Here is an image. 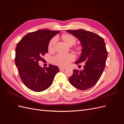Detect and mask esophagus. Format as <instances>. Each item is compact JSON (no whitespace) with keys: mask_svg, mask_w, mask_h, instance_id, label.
Returning a JSON list of instances; mask_svg holds the SVG:
<instances>
[{"mask_svg":"<svg viewBox=\"0 0 124 124\" xmlns=\"http://www.w3.org/2000/svg\"><path fill=\"white\" fill-rule=\"evenodd\" d=\"M59 69L60 71H62L63 70H65L66 68H63V67H59Z\"/></svg>","mask_w":124,"mask_h":124,"instance_id":"1","label":"esophagus"}]
</instances>
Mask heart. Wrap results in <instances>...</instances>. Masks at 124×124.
<instances>
[{
	"instance_id": "b5f03b06",
	"label": "heart",
	"mask_w": 124,
	"mask_h": 124,
	"mask_svg": "<svg viewBox=\"0 0 124 124\" xmlns=\"http://www.w3.org/2000/svg\"><path fill=\"white\" fill-rule=\"evenodd\" d=\"M62 39L66 44L69 46H71L76 43L77 40L75 37L68 33H65L62 36ZM56 39L55 38H52L49 41L48 44V50L52 52L54 50V46L56 43ZM74 59V56L72 54H68L66 55L58 54L55 56L52 59V62L54 65L59 67H65L70 65V63L73 62Z\"/></svg>"
}]
</instances>
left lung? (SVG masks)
Segmentation results:
<instances>
[{"label": "left lung", "instance_id": "8db88e82", "mask_svg": "<svg viewBox=\"0 0 124 124\" xmlns=\"http://www.w3.org/2000/svg\"><path fill=\"white\" fill-rule=\"evenodd\" d=\"M66 31L79 40L82 46L81 55L75 63H85L83 70H73L69 81L74 87L84 91L97 83L104 69L108 56L104 41L100 36L84 29Z\"/></svg>", "mask_w": 124, "mask_h": 124}]
</instances>
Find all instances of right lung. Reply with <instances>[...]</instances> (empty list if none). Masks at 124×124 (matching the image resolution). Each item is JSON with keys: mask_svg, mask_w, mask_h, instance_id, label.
Listing matches in <instances>:
<instances>
[{"mask_svg": "<svg viewBox=\"0 0 124 124\" xmlns=\"http://www.w3.org/2000/svg\"><path fill=\"white\" fill-rule=\"evenodd\" d=\"M59 32L46 29L29 32L17 44L15 62L21 80L32 91L40 92L47 89L59 71L56 66L49 65L43 68L39 65L42 56L48 52L49 41Z\"/></svg>", "mask_w": 124, "mask_h": 124, "instance_id": "obj_1", "label": "right lung"}]
</instances>
